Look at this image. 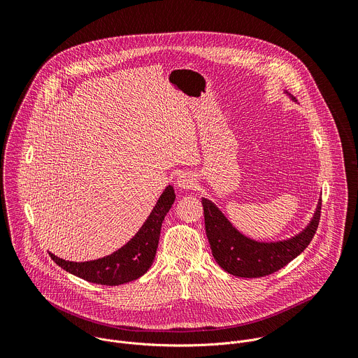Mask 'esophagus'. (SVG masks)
<instances>
[{
    "label": "esophagus",
    "instance_id": "1",
    "mask_svg": "<svg viewBox=\"0 0 358 358\" xmlns=\"http://www.w3.org/2000/svg\"><path fill=\"white\" fill-rule=\"evenodd\" d=\"M195 176L192 173H188V171H184L181 173L177 178H176V184L180 189H191L195 187Z\"/></svg>",
    "mask_w": 358,
    "mask_h": 358
}]
</instances>
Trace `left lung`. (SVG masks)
Wrapping results in <instances>:
<instances>
[{"instance_id":"1","label":"left lung","mask_w":358,"mask_h":358,"mask_svg":"<svg viewBox=\"0 0 358 358\" xmlns=\"http://www.w3.org/2000/svg\"><path fill=\"white\" fill-rule=\"evenodd\" d=\"M283 93L297 101L287 90ZM201 202L213 257L225 272L238 278L266 276L297 258L316 234L322 208V199H319L313 217L300 232L286 239L268 242L243 235L211 199L202 196Z\"/></svg>"}]
</instances>
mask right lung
<instances>
[{"label": "right lung", "mask_w": 358, "mask_h": 358, "mask_svg": "<svg viewBox=\"0 0 358 358\" xmlns=\"http://www.w3.org/2000/svg\"><path fill=\"white\" fill-rule=\"evenodd\" d=\"M174 199V188L167 185L136 235L108 257L87 262H72L49 252L50 258L66 272L92 283L119 286L136 280L150 269L156 258L162 225Z\"/></svg>", "instance_id": "right-lung-1"}]
</instances>
